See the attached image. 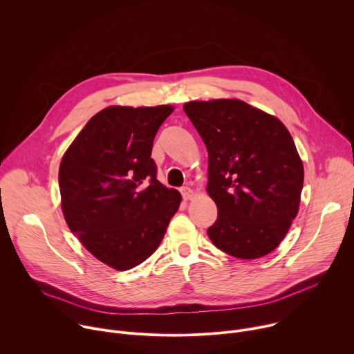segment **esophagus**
<instances>
[{"label":"esophagus","mask_w":354,"mask_h":354,"mask_svg":"<svg viewBox=\"0 0 354 354\" xmlns=\"http://www.w3.org/2000/svg\"><path fill=\"white\" fill-rule=\"evenodd\" d=\"M180 193H182V196H183L185 200H192V198L194 197V192H193L190 187H187V186H183V187L180 189Z\"/></svg>","instance_id":"34e87169"}]
</instances>
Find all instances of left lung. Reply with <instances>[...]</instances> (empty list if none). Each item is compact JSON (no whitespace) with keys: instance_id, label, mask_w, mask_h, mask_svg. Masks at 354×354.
Listing matches in <instances>:
<instances>
[{"instance_id":"1","label":"left lung","mask_w":354,"mask_h":354,"mask_svg":"<svg viewBox=\"0 0 354 354\" xmlns=\"http://www.w3.org/2000/svg\"><path fill=\"white\" fill-rule=\"evenodd\" d=\"M183 111L209 153L217 206L212 242L239 259L273 252L298 214L304 165L287 127L241 99L190 100Z\"/></svg>"}]
</instances>
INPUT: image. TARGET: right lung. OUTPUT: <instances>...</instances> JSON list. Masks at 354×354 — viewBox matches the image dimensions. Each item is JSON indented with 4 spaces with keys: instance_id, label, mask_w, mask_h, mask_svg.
I'll return each instance as SVG.
<instances>
[{
    "instance_id": "add662e5",
    "label": "right lung",
    "mask_w": 354,
    "mask_h": 354,
    "mask_svg": "<svg viewBox=\"0 0 354 354\" xmlns=\"http://www.w3.org/2000/svg\"><path fill=\"white\" fill-rule=\"evenodd\" d=\"M171 105L108 106L64 153L59 185L66 223L97 261L116 270L142 263L160 246L182 196L157 179L154 137Z\"/></svg>"
}]
</instances>
